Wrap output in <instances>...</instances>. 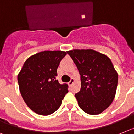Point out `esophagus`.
Masks as SVG:
<instances>
[{
    "label": "esophagus",
    "mask_w": 134,
    "mask_h": 134,
    "mask_svg": "<svg viewBox=\"0 0 134 134\" xmlns=\"http://www.w3.org/2000/svg\"><path fill=\"white\" fill-rule=\"evenodd\" d=\"M74 81H75V80H74V78H71V80L69 81V84L70 85V86H71V85L74 84Z\"/></svg>",
    "instance_id": "esophagus-1"
}]
</instances>
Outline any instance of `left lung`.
<instances>
[{
  "label": "left lung",
  "instance_id": "left-lung-1",
  "mask_svg": "<svg viewBox=\"0 0 134 134\" xmlns=\"http://www.w3.org/2000/svg\"><path fill=\"white\" fill-rule=\"evenodd\" d=\"M76 64L81 79L80 91L75 95L78 105L88 114L102 113L112 103L118 74L110 59L91 49L67 52Z\"/></svg>",
  "mask_w": 134,
  "mask_h": 134
}]
</instances>
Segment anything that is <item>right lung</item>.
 <instances>
[{
	"label": "right lung",
	"instance_id": "right-lung-1",
	"mask_svg": "<svg viewBox=\"0 0 134 134\" xmlns=\"http://www.w3.org/2000/svg\"><path fill=\"white\" fill-rule=\"evenodd\" d=\"M67 54L61 50H46L29 57L18 75L19 88L31 110L47 116L57 111L68 93L67 84H60L57 68Z\"/></svg>",
	"mask_w": 134,
	"mask_h": 134
}]
</instances>
